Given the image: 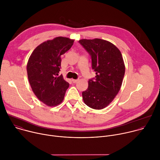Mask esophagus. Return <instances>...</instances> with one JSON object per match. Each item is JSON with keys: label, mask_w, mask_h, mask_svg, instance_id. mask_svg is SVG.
Instances as JSON below:
<instances>
[{"label": "esophagus", "mask_w": 160, "mask_h": 160, "mask_svg": "<svg viewBox=\"0 0 160 160\" xmlns=\"http://www.w3.org/2000/svg\"><path fill=\"white\" fill-rule=\"evenodd\" d=\"M72 82H73V83H77V82L78 81V79H77V80L72 79Z\"/></svg>", "instance_id": "obj_1"}]
</instances>
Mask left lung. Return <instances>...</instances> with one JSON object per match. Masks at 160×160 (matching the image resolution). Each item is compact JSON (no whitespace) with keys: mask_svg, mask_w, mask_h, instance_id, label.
<instances>
[{"mask_svg":"<svg viewBox=\"0 0 160 160\" xmlns=\"http://www.w3.org/2000/svg\"><path fill=\"white\" fill-rule=\"evenodd\" d=\"M79 42L91 56L96 75L94 80H88L87 89L82 92L83 100L91 108L104 109L115 99L122 87L125 72L122 53L105 40L81 39Z\"/></svg>","mask_w":160,"mask_h":160,"instance_id":"obj_1","label":"left lung"}]
</instances>
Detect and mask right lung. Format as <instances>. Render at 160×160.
I'll use <instances>...</instances> for the list:
<instances>
[{"instance_id":"obj_1","label":"right lung","mask_w":160,"mask_h":160,"mask_svg":"<svg viewBox=\"0 0 160 160\" xmlns=\"http://www.w3.org/2000/svg\"><path fill=\"white\" fill-rule=\"evenodd\" d=\"M74 40L58 37L48 40L34 49L27 66L29 83L37 98L48 106L60 104L70 84L58 76L61 56L69 50Z\"/></svg>"}]
</instances>
